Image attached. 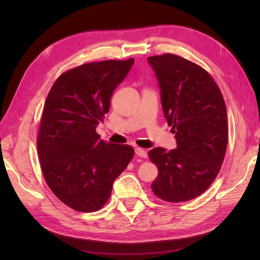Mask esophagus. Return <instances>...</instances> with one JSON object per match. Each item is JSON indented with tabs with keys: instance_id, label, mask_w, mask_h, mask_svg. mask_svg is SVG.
I'll return each mask as SVG.
<instances>
[{
	"instance_id": "obj_1",
	"label": "esophagus",
	"mask_w": 260,
	"mask_h": 260,
	"mask_svg": "<svg viewBox=\"0 0 260 260\" xmlns=\"http://www.w3.org/2000/svg\"><path fill=\"white\" fill-rule=\"evenodd\" d=\"M135 155L139 156V157H142V158H147V151L143 150L142 148H135Z\"/></svg>"
}]
</instances>
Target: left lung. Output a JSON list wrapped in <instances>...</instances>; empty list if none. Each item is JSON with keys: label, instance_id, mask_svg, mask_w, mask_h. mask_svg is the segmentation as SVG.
Returning a JSON list of instances; mask_svg holds the SVG:
<instances>
[{"label": "left lung", "instance_id": "1", "mask_svg": "<svg viewBox=\"0 0 260 260\" xmlns=\"http://www.w3.org/2000/svg\"><path fill=\"white\" fill-rule=\"evenodd\" d=\"M160 87L167 125L178 148L148 152L157 166L153 193L170 203L190 201L208 189L221 169L228 143L225 100L209 72L173 54L148 57Z\"/></svg>", "mask_w": 260, "mask_h": 260}]
</instances>
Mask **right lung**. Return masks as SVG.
Here are the masks:
<instances>
[{"mask_svg": "<svg viewBox=\"0 0 260 260\" xmlns=\"http://www.w3.org/2000/svg\"><path fill=\"white\" fill-rule=\"evenodd\" d=\"M133 63L109 59L70 69L47 96L37 139L41 170L57 199L79 212L103 208L134 156L128 144L105 142L96 133Z\"/></svg>", "mask_w": 260, "mask_h": 260, "instance_id": "add662e5", "label": "right lung"}]
</instances>
